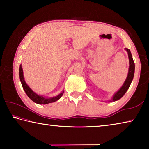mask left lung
Segmentation results:
<instances>
[{"instance_id":"1","label":"left lung","mask_w":149,"mask_h":149,"mask_svg":"<svg viewBox=\"0 0 149 149\" xmlns=\"http://www.w3.org/2000/svg\"><path fill=\"white\" fill-rule=\"evenodd\" d=\"M125 50L127 51L128 53V57H129V61H130V68H129V72H128L127 77L126 78L124 84L122 85V87L120 88V89L114 95V97L112 99V100H110V102L112 101H116V100H119L121 99L125 93L127 91V89H129V87L131 85L132 80L133 79V76H134V73H135V63L133 61L132 53L130 49H125Z\"/></svg>"}]
</instances>
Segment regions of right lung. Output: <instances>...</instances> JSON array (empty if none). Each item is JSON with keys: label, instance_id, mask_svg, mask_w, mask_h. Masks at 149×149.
Masks as SVG:
<instances>
[{"label": "right lung", "instance_id": "obj_1", "mask_svg": "<svg viewBox=\"0 0 149 149\" xmlns=\"http://www.w3.org/2000/svg\"><path fill=\"white\" fill-rule=\"evenodd\" d=\"M19 79H20V81H21L23 89L25 91V92H26L27 95L28 96L29 99H31L33 101L35 102V103H37V104H49V103L54 102L58 99H60V97L62 96L63 93H64V92H62L60 93V95L56 96V97H54L52 98H49V99H47V98H45L43 97H42V96H39L38 95H37L36 93H34L31 89H30L28 85H27L26 81H25V80L24 79L23 70H22V65H19Z\"/></svg>", "mask_w": 149, "mask_h": 149}]
</instances>
